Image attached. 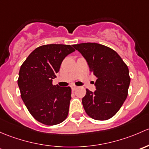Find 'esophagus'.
<instances>
[{"instance_id": "34e87169", "label": "esophagus", "mask_w": 149, "mask_h": 149, "mask_svg": "<svg viewBox=\"0 0 149 149\" xmlns=\"http://www.w3.org/2000/svg\"><path fill=\"white\" fill-rule=\"evenodd\" d=\"M77 86H75V85H72V86H71V88H72V90H73V91H74V90H75L77 89Z\"/></svg>"}]
</instances>
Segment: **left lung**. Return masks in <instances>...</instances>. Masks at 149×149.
<instances>
[{
	"mask_svg": "<svg viewBox=\"0 0 149 149\" xmlns=\"http://www.w3.org/2000/svg\"><path fill=\"white\" fill-rule=\"evenodd\" d=\"M73 47L85 58L90 72L97 78L93 93L86 90L82 102L92 118L106 120L120 110L128 96L131 78L128 66L116 51L97 43H82Z\"/></svg>",
	"mask_w": 149,
	"mask_h": 149,
	"instance_id": "8db88e82",
	"label": "left lung"
}]
</instances>
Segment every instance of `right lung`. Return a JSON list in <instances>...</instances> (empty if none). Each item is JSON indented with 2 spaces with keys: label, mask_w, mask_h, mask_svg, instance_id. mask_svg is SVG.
Returning <instances> with one entry per match:
<instances>
[{
  "label": "right lung",
  "mask_w": 149,
  "mask_h": 149,
  "mask_svg": "<svg viewBox=\"0 0 149 149\" xmlns=\"http://www.w3.org/2000/svg\"><path fill=\"white\" fill-rule=\"evenodd\" d=\"M74 49L66 44H47L35 49L19 70L21 97L32 116L44 125L59 124L67 118L72 90L52 85L61 64Z\"/></svg>",
  "instance_id": "1"
}]
</instances>
